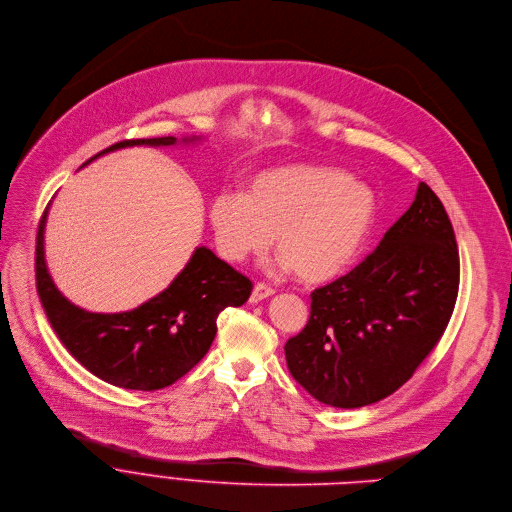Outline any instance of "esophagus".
<instances>
[{"mask_svg":"<svg viewBox=\"0 0 512 512\" xmlns=\"http://www.w3.org/2000/svg\"><path fill=\"white\" fill-rule=\"evenodd\" d=\"M273 294H275L273 288H269V286H265V284H257V286L253 288L249 300H251L253 304H257V302H261V300H265V298H271Z\"/></svg>","mask_w":512,"mask_h":512,"instance_id":"34e87169","label":"esophagus"}]
</instances>
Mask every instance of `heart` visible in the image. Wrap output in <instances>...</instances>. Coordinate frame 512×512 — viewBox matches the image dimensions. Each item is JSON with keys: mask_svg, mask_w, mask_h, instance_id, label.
Listing matches in <instances>:
<instances>
[{"mask_svg": "<svg viewBox=\"0 0 512 512\" xmlns=\"http://www.w3.org/2000/svg\"><path fill=\"white\" fill-rule=\"evenodd\" d=\"M367 183L339 169L292 163L251 177L245 196L222 192L208 222L218 255L228 263L261 257L273 243L306 284L329 282L359 255L376 218Z\"/></svg>", "mask_w": 512, "mask_h": 512, "instance_id": "b5f03b06", "label": "heart"}]
</instances>
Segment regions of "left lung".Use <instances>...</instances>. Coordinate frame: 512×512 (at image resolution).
<instances>
[{"label": "left lung", "instance_id": "left-lung-1", "mask_svg": "<svg viewBox=\"0 0 512 512\" xmlns=\"http://www.w3.org/2000/svg\"><path fill=\"white\" fill-rule=\"evenodd\" d=\"M459 288L451 220L427 183L378 249L312 292L304 331L286 343L294 380L335 408L374 404L439 343Z\"/></svg>", "mask_w": 512, "mask_h": 512}]
</instances>
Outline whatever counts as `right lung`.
<instances>
[{
    "label": "right lung",
    "mask_w": 512,
    "mask_h": 512,
    "mask_svg": "<svg viewBox=\"0 0 512 512\" xmlns=\"http://www.w3.org/2000/svg\"><path fill=\"white\" fill-rule=\"evenodd\" d=\"M200 136L183 138L196 143ZM173 147L175 136L122 141L91 157L126 147ZM85 163V165H87ZM51 206V204H49ZM46 206L36 237V290L42 308L67 351L96 378L126 390L153 392L171 386L208 353L216 318L228 306H243L253 284L208 247H196L175 280L155 298L126 312H89L69 302L46 267Z\"/></svg>",
    "instance_id": "1"
}]
</instances>
